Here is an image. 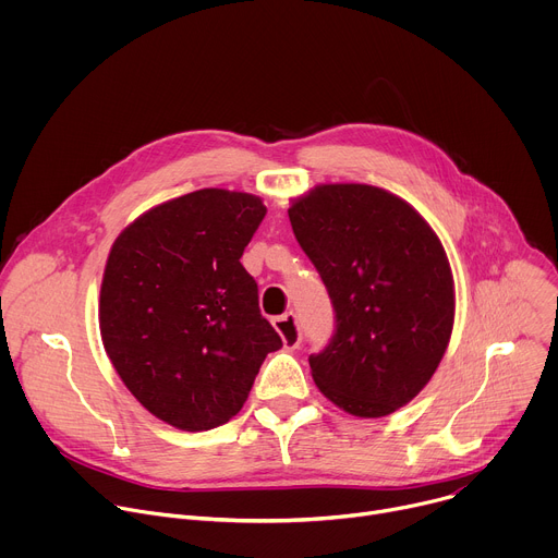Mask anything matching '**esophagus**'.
I'll return each mask as SVG.
<instances>
[{"label":"esophagus","mask_w":558,"mask_h":558,"mask_svg":"<svg viewBox=\"0 0 558 558\" xmlns=\"http://www.w3.org/2000/svg\"><path fill=\"white\" fill-rule=\"evenodd\" d=\"M274 327L280 333L287 349H298L302 333H300V325H298V315L293 311H289L284 315H278L274 320Z\"/></svg>","instance_id":"1"}]
</instances>
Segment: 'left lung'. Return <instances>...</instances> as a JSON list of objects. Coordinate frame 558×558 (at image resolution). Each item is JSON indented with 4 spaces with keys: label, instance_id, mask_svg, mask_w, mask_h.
Listing matches in <instances>:
<instances>
[{
    "label": "left lung",
    "instance_id": "left-lung-1",
    "mask_svg": "<svg viewBox=\"0 0 558 558\" xmlns=\"http://www.w3.org/2000/svg\"><path fill=\"white\" fill-rule=\"evenodd\" d=\"M289 220L336 308L329 347L308 357L317 388L355 417H384L430 381L452 333L454 282L433 227L400 196L317 185Z\"/></svg>",
    "mask_w": 558,
    "mask_h": 558
}]
</instances>
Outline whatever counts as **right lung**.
<instances>
[{
    "label": "right lung",
    "mask_w": 558,
    "mask_h": 558,
    "mask_svg": "<svg viewBox=\"0 0 558 558\" xmlns=\"http://www.w3.org/2000/svg\"><path fill=\"white\" fill-rule=\"evenodd\" d=\"M265 214L254 194L207 187L151 207L110 250L99 300L106 353L136 400L174 428L227 424L282 347L241 265Z\"/></svg>",
    "instance_id": "obj_1"
}]
</instances>
